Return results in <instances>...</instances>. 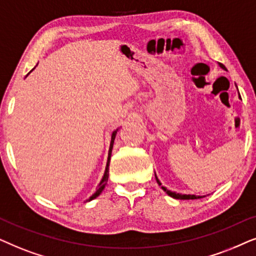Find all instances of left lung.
<instances>
[{"mask_svg":"<svg viewBox=\"0 0 256 256\" xmlns=\"http://www.w3.org/2000/svg\"><path fill=\"white\" fill-rule=\"evenodd\" d=\"M219 66H220L221 68H222V69L226 70V68H224V64L219 63ZM156 182H158V185H159V186H162V182H159V179L156 178ZM162 188L164 190H165V192L168 193L170 196L174 198V199H180V200H190V199H200V198H202V196H193V194H180V193L171 192V190H168V188H166V187H164V186H162Z\"/></svg>","mask_w":256,"mask_h":256,"instance_id":"8db88e82","label":"left lung"}]
</instances>
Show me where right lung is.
Segmentation results:
<instances>
[{"mask_svg":"<svg viewBox=\"0 0 256 256\" xmlns=\"http://www.w3.org/2000/svg\"><path fill=\"white\" fill-rule=\"evenodd\" d=\"M117 131L116 130L114 131V134H112L111 136V142H110V148H108V162H106V168H105V172H104V176L103 178H102L100 185H98V188L96 192H94L92 196H90V199H88L86 202H91V200L94 199V198H97L100 194L102 193V190H104L105 185H106L108 182V165H110V159H111V152H112V148H114V138H116V134H117Z\"/></svg>","mask_w":256,"mask_h":256,"instance_id":"1","label":"right lung"}]
</instances>
